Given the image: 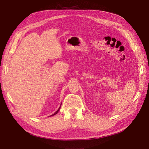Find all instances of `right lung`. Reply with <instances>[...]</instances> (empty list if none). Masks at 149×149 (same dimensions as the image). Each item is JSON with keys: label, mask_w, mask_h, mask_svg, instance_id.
<instances>
[{"label": "right lung", "mask_w": 149, "mask_h": 149, "mask_svg": "<svg viewBox=\"0 0 149 149\" xmlns=\"http://www.w3.org/2000/svg\"><path fill=\"white\" fill-rule=\"evenodd\" d=\"M61 106H60V107H59V109H58V111H56V113H54V114H53V115H50V116H53V115H56V114H57V113H58V111H59V109H60V108H61Z\"/></svg>", "instance_id": "right-lung-1"}]
</instances>
